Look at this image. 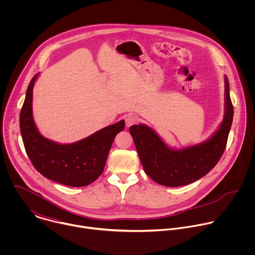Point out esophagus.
Here are the masks:
<instances>
[{
  "label": "esophagus",
  "instance_id": "1",
  "mask_svg": "<svg viewBox=\"0 0 255 255\" xmlns=\"http://www.w3.org/2000/svg\"><path fill=\"white\" fill-rule=\"evenodd\" d=\"M136 122H137V118L135 116H133L131 114L125 116V123H126L127 127H130V126L134 125Z\"/></svg>",
  "mask_w": 255,
  "mask_h": 255
}]
</instances>
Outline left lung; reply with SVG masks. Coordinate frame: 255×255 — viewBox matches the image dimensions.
<instances>
[{
	"label": "left lung",
	"instance_id": "obj_1",
	"mask_svg": "<svg viewBox=\"0 0 255 255\" xmlns=\"http://www.w3.org/2000/svg\"><path fill=\"white\" fill-rule=\"evenodd\" d=\"M225 81V113L222 123L207 140L175 149L168 147L158 134L145 124L130 127L143 169L155 183L165 187H180L205 176L221 158L233 121V105L229 82Z\"/></svg>",
	"mask_w": 255,
	"mask_h": 255
}]
</instances>
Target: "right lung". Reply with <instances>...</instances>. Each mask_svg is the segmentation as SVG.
<instances>
[{
    "instance_id": "right-lung-1",
    "label": "right lung",
    "mask_w": 255,
    "mask_h": 255,
    "mask_svg": "<svg viewBox=\"0 0 255 255\" xmlns=\"http://www.w3.org/2000/svg\"><path fill=\"white\" fill-rule=\"evenodd\" d=\"M39 74L31 80L20 113V130L27 155L43 176L68 187H85L103 172L116 135L124 130L121 120L80 141L60 144L45 138L35 125L32 114L33 87Z\"/></svg>"
}]
</instances>
